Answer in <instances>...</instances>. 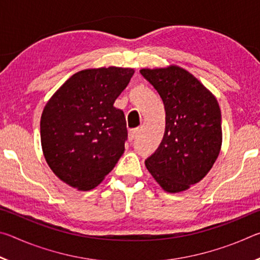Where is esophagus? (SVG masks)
Returning <instances> with one entry per match:
<instances>
[{
	"mask_svg": "<svg viewBox=\"0 0 260 260\" xmlns=\"http://www.w3.org/2000/svg\"><path fill=\"white\" fill-rule=\"evenodd\" d=\"M138 132H139V129H138V128L131 129V131L128 132V140H129V141H133V140H134V138L136 136V134H138Z\"/></svg>",
	"mask_w": 260,
	"mask_h": 260,
	"instance_id": "34e87169",
	"label": "esophagus"
}]
</instances>
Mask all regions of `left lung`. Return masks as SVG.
Listing matches in <instances>:
<instances>
[{"instance_id":"8db88e82","label":"left lung","mask_w":260,"mask_h":260,"mask_svg":"<svg viewBox=\"0 0 260 260\" xmlns=\"http://www.w3.org/2000/svg\"><path fill=\"white\" fill-rule=\"evenodd\" d=\"M162 100L165 133L146 159L149 173L165 191L174 193L200 182L219 156L222 143L221 112L215 96L187 70L141 69Z\"/></svg>"}]
</instances>
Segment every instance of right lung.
Listing matches in <instances>:
<instances>
[{
    "mask_svg": "<svg viewBox=\"0 0 260 260\" xmlns=\"http://www.w3.org/2000/svg\"><path fill=\"white\" fill-rule=\"evenodd\" d=\"M129 68H99L69 78L48 101L40 121L47 164L61 181L90 190L125 151L124 112L113 107L133 77Z\"/></svg>",
    "mask_w": 260,
    "mask_h": 260,
    "instance_id": "1",
    "label": "right lung"
}]
</instances>
